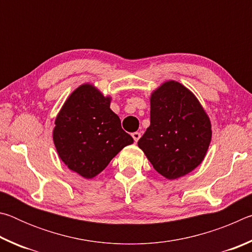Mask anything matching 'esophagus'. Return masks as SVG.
Instances as JSON below:
<instances>
[{
  "label": "esophagus",
  "mask_w": 252,
  "mask_h": 252,
  "mask_svg": "<svg viewBox=\"0 0 252 252\" xmlns=\"http://www.w3.org/2000/svg\"><path fill=\"white\" fill-rule=\"evenodd\" d=\"M140 136H141V133H140V132H133V133H132V138H133L135 142H138Z\"/></svg>",
  "instance_id": "34e87169"
}]
</instances>
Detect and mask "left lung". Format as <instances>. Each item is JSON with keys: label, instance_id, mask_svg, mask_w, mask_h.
Returning a JSON list of instances; mask_svg holds the SVG:
<instances>
[{"label": "left lung", "instance_id": "8db88e82", "mask_svg": "<svg viewBox=\"0 0 252 252\" xmlns=\"http://www.w3.org/2000/svg\"><path fill=\"white\" fill-rule=\"evenodd\" d=\"M150 126L138 141L158 172L177 179L201 163L211 141L210 120L192 93L169 81L152 93Z\"/></svg>", "mask_w": 252, "mask_h": 252}]
</instances>
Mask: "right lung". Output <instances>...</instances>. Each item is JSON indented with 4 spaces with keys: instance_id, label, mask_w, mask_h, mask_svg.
Returning a JSON list of instances; mask_svg holds the SVG:
<instances>
[{
    "instance_id": "1",
    "label": "right lung",
    "mask_w": 252,
    "mask_h": 252,
    "mask_svg": "<svg viewBox=\"0 0 252 252\" xmlns=\"http://www.w3.org/2000/svg\"><path fill=\"white\" fill-rule=\"evenodd\" d=\"M53 141L61 160L72 171L91 179L104 170L126 146L133 143L110 109V97L91 84L69 96L55 120Z\"/></svg>"
}]
</instances>
